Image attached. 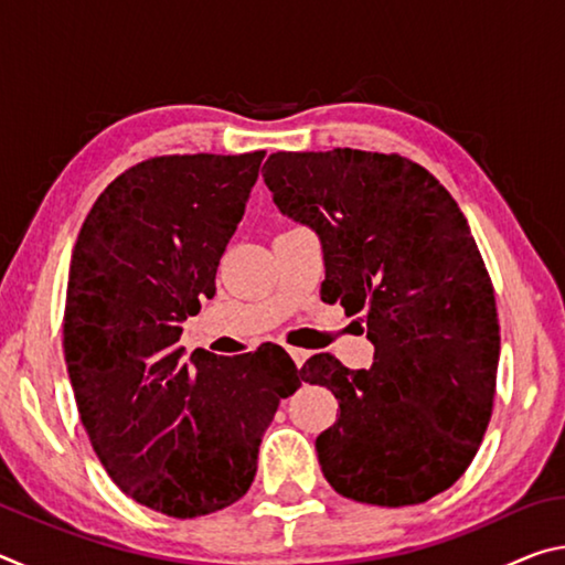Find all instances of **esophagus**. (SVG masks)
Segmentation results:
<instances>
[{"label": "esophagus", "mask_w": 565, "mask_h": 565, "mask_svg": "<svg viewBox=\"0 0 565 565\" xmlns=\"http://www.w3.org/2000/svg\"><path fill=\"white\" fill-rule=\"evenodd\" d=\"M289 356L294 359L296 369H301L303 363H306V359H309V351H303V349H289Z\"/></svg>", "instance_id": "esophagus-1"}]
</instances>
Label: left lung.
Here are the masks:
<instances>
[{"label": "left lung", "mask_w": 565, "mask_h": 565, "mask_svg": "<svg viewBox=\"0 0 565 565\" xmlns=\"http://www.w3.org/2000/svg\"><path fill=\"white\" fill-rule=\"evenodd\" d=\"M264 181L284 216L317 232L321 299L363 313L371 369L317 353L301 379L341 414L317 438L347 499L424 503L454 486L489 426L501 333L493 286L454 196L424 167L359 149L276 151Z\"/></svg>", "instance_id": "left-lung-1"}]
</instances>
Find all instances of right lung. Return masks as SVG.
Segmentation results:
<instances>
[{
    "mask_svg": "<svg viewBox=\"0 0 565 565\" xmlns=\"http://www.w3.org/2000/svg\"><path fill=\"white\" fill-rule=\"evenodd\" d=\"M264 157L141 161L102 191L72 252L64 359L82 424L111 481L174 519L242 499L279 401L301 386L276 343L191 364L179 347Z\"/></svg>",
    "mask_w": 565,
    "mask_h": 565,
    "instance_id": "right-lung-1",
    "label": "right lung"
}]
</instances>
